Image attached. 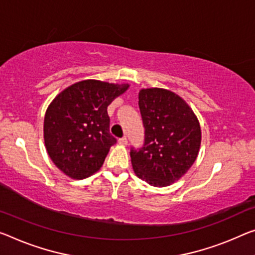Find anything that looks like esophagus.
Returning a JSON list of instances; mask_svg holds the SVG:
<instances>
[{"mask_svg": "<svg viewBox=\"0 0 255 255\" xmlns=\"http://www.w3.org/2000/svg\"><path fill=\"white\" fill-rule=\"evenodd\" d=\"M119 142L121 144H123V146H127V144H128V138H127V136H123L122 139L119 140Z\"/></svg>", "mask_w": 255, "mask_h": 255, "instance_id": "34e87169", "label": "esophagus"}]
</instances>
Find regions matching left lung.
Segmentation results:
<instances>
[{
  "label": "left lung",
  "mask_w": 255,
  "mask_h": 255,
  "mask_svg": "<svg viewBox=\"0 0 255 255\" xmlns=\"http://www.w3.org/2000/svg\"><path fill=\"white\" fill-rule=\"evenodd\" d=\"M139 108L144 142L131 149L135 175L154 187H166L186 174L202 141L197 116L181 97L160 88L141 89Z\"/></svg>",
  "instance_id": "8db88e82"
}]
</instances>
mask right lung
Instances as JSON below:
<instances>
[{"instance_id": "add662e5", "label": "right lung", "mask_w": 255, "mask_h": 255, "mask_svg": "<svg viewBox=\"0 0 255 255\" xmlns=\"http://www.w3.org/2000/svg\"><path fill=\"white\" fill-rule=\"evenodd\" d=\"M128 84L98 80L77 82L49 105L44 143L50 158L67 177L82 180L100 170L116 139L109 133L107 107Z\"/></svg>"}]
</instances>
